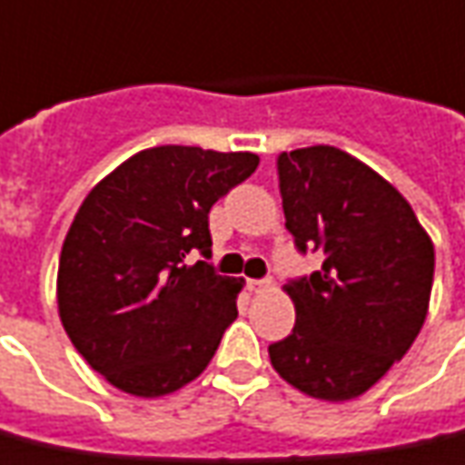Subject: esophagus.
I'll return each instance as SVG.
<instances>
[{"instance_id":"esophagus-1","label":"esophagus","mask_w":465,"mask_h":465,"mask_svg":"<svg viewBox=\"0 0 465 465\" xmlns=\"http://www.w3.org/2000/svg\"><path fill=\"white\" fill-rule=\"evenodd\" d=\"M269 287H272L269 279H246V289H249V292H264V289Z\"/></svg>"}]
</instances>
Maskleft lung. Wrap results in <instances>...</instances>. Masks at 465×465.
<instances>
[{
	"instance_id": "obj_1",
	"label": "left lung",
	"mask_w": 465,
	"mask_h": 465,
	"mask_svg": "<svg viewBox=\"0 0 465 465\" xmlns=\"http://www.w3.org/2000/svg\"><path fill=\"white\" fill-rule=\"evenodd\" d=\"M289 233L322 269L284 284L297 322L269 345L289 385L317 401L362 395L401 360L428 314L436 252L411 203L332 145L277 158Z\"/></svg>"
}]
</instances>
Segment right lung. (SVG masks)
Wrapping results in <instances>:
<instances>
[{
    "instance_id": "right-lung-1",
    "label": "right lung",
    "mask_w": 465,
    "mask_h": 465,
    "mask_svg": "<svg viewBox=\"0 0 465 465\" xmlns=\"http://www.w3.org/2000/svg\"><path fill=\"white\" fill-rule=\"evenodd\" d=\"M259 165L254 153L158 145L83 201L64 236L57 307L67 337L110 385L161 398L206 370L236 320L243 279L211 259L209 211Z\"/></svg>"
}]
</instances>
